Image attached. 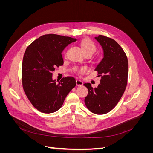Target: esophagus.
I'll return each instance as SVG.
<instances>
[{
    "instance_id": "obj_1",
    "label": "esophagus",
    "mask_w": 153,
    "mask_h": 153,
    "mask_svg": "<svg viewBox=\"0 0 153 153\" xmlns=\"http://www.w3.org/2000/svg\"><path fill=\"white\" fill-rule=\"evenodd\" d=\"M76 84L77 86H82L83 85V82L80 80H76Z\"/></svg>"
}]
</instances>
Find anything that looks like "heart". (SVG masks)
Instances as JSON below:
<instances>
[{"label":"heart","mask_w":153,"mask_h":153,"mask_svg":"<svg viewBox=\"0 0 153 153\" xmlns=\"http://www.w3.org/2000/svg\"><path fill=\"white\" fill-rule=\"evenodd\" d=\"M81 47L82 48L84 51L85 55L87 54H93L96 50V47L95 44L92 42V41L89 39H82L81 43ZM87 70L85 68H76L75 69V72L77 74H80L85 72Z\"/></svg>","instance_id":"obj_1"}]
</instances>
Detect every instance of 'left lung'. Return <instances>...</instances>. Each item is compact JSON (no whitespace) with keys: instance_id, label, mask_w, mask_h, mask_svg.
Masks as SVG:
<instances>
[{"instance_id":"1","label":"left lung","mask_w":153,"mask_h":153,"mask_svg":"<svg viewBox=\"0 0 153 153\" xmlns=\"http://www.w3.org/2000/svg\"><path fill=\"white\" fill-rule=\"evenodd\" d=\"M103 50V58L95 69L100 84L93 88L89 83L84 85L88 94L85 104L91 112L105 114L112 110L126 89L128 76V62L123 49L114 39L103 35L95 37Z\"/></svg>"}]
</instances>
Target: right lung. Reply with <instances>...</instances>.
Returning <instances> with one entry per match:
<instances>
[{
	"label": "right lung",
	"mask_w": 153,
	"mask_h": 153,
	"mask_svg": "<svg viewBox=\"0 0 153 153\" xmlns=\"http://www.w3.org/2000/svg\"><path fill=\"white\" fill-rule=\"evenodd\" d=\"M76 39L57 34H45L26 48L22 66V85L34 107L45 114L61 108L66 96L76 85L73 77L52 80L55 68L63 65L62 52Z\"/></svg>",
	"instance_id": "obj_1"
}]
</instances>
